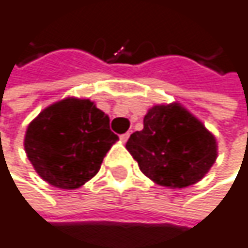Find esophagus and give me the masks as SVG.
Listing matches in <instances>:
<instances>
[{
	"mask_svg": "<svg viewBox=\"0 0 248 248\" xmlns=\"http://www.w3.org/2000/svg\"><path fill=\"white\" fill-rule=\"evenodd\" d=\"M127 139H129V132H127V133H124V135H121V140H122V142H126Z\"/></svg>",
	"mask_w": 248,
	"mask_h": 248,
	"instance_id": "34e87169",
	"label": "esophagus"
}]
</instances>
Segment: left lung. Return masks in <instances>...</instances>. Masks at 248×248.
Returning a JSON list of instances; mask_svg holds the SVG:
<instances>
[{"label": "left lung", "instance_id": "left-lung-1", "mask_svg": "<svg viewBox=\"0 0 248 248\" xmlns=\"http://www.w3.org/2000/svg\"><path fill=\"white\" fill-rule=\"evenodd\" d=\"M126 149L149 179L172 189L201 181L218 155L216 136L176 102L152 106Z\"/></svg>", "mask_w": 248, "mask_h": 248}]
</instances>
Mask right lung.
Masks as SVG:
<instances>
[{"label": "right lung", "instance_id": "add662e5", "mask_svg": "<svg viewBox=\"0 0 248 248\" xmlns=\"http://www.w3.org/2000/svg\"><path fill=\"white\" fill-rule=\"evenodd\" d=\"M109 122L94 102L64 97L30 122L24 136L27 158L50 185L80 188L99 172L103 158L119 140Z\"/></svg>", "mask_w": 248, "mask_h": 248}]
</instances>
